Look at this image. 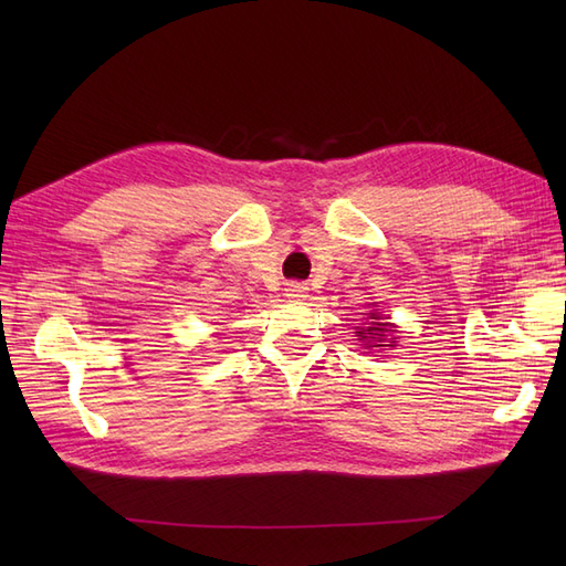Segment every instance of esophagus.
<instances>
[{"label":"esophagus","mask_w":566,"mask_h":566,"mask_svg":"<svg viewBox=\"0 0 566 566\" xmlns=\"http://www.w3.org/2000/svg\"><path fill=\"white\" fill-rule=\"evenodd\" d=\"M304 293H306V285H304V283H297V281L287 283V287H285V295H287L290 300H300V297H304Z\"/></svg>","instance_id":"esophagus-1"}]
</instances>
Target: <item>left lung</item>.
<instances>
[{
  "label": "left lung",
  "mask_w": 566,
  "mask_h": 566,
  "mask_svg": "<svg viewBox=\"0 0 566 566\" xmlns=\"http://www.w3.org/2000/svg\"><path fill=\"white\" fill-rule=\"evenodd\" d=\"M370 318H378V316L373 314ZM385 333H387V323H373L368 331H361V333H358V337L366 339V345H370V347H373V342H375V339H368V337H375V335H378V342H382ZM375 347H385V345H375ZM389 347H391V345H389Z\"/></svg>",
  "instance_id": "obj_1"
}]
</instances>
